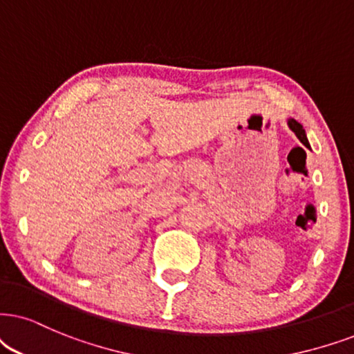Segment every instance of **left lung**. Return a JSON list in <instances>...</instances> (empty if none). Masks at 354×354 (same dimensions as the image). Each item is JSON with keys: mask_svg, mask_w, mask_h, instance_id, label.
<instances>
[{"mask_svg": "<svg viewBox=\"0 0 354 354\" xmlns=\"http://www.w3.org/2000/svg\"><path fill=\"white\" fill-rule=\"evenodd\" d=\"M288 125H289V129L290 131H292L294 133H296V137L299 138V140L302 142L304 145H308V140H307V136H306V131H304V127L301 124L297 122L296 119H292V118H289L288 119Z\"/></svg>", "mask_w": 354, "mask_h": 354, "instance_id": "left-lung-1", "label": "left lung"}]
</instances>
